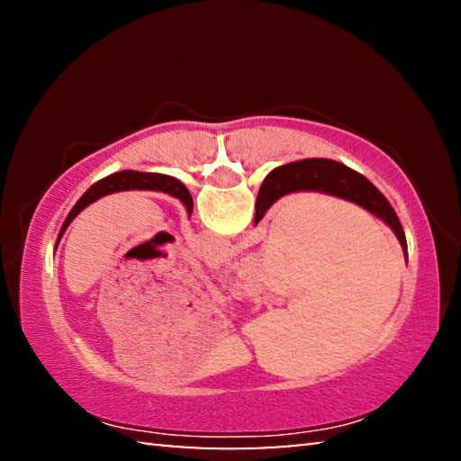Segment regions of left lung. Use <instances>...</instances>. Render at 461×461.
<instances>
[{"label":"left lung","mask_w":461,"mask_h":461,"mask_svg":"<svg viewBox=\"0 0 461 461\" xmlns=\"http://www.w3.org/2000/svg\"><path fill=\"white\" fill-rule=\"evenodd\" d=\"M120 191H156V193H167L170 197H175L186 207V213H193V197L186 186L176 181L175 176L158 175V173H138V170H122V173H113L105 178H101L95 185H91L87 191L83 193V197L75 203V207L68 212L65 223L59 231L57 244L62 238V233L67 231L68 225L79 215L85 207H89L91 203L105 197V194L120 193Z\"/></svg>","instance_id":"1"}]
</instances>
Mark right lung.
Listing matches in <instances>:
<instances>
[{"mask_svg":"<svg viewBox=\"0 0 461 461\" xmlns=\"http://www.w3.org/2000/svg\"><path fill=\"white\" fill-rule=\"evenodd\" d=\"M301 191L331 194V197H339L364 207L366 212L376 215L394 231L404 249V256H407V238H404L402 225L384 194L360 173L341 165V162L327 158H307L270 170L260 186L258 199H256L254 223H258L268 209L285 194Z\"/></svg>","mask_w":461,"mask_h":461,"instance_id":"right-lung-1","label":"right lung"}]
</instances>
